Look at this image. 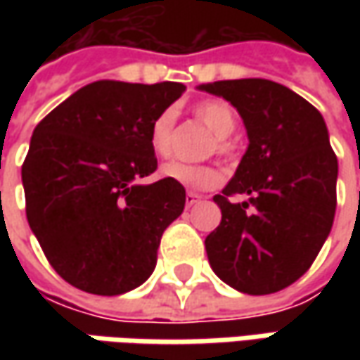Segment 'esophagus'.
I'll return each mask as SVG.
<instances>
[{"label": "esophagus", "mask_w": 360, "mask_h": 360, "mask_svg": "<svg viewBox=\"0 0 360 360\" xmlns=\"http://www.w3.org/2000/svg\"><path fill=\"white\" fill-rule=\"evenodd\" d=\"M200 194H196V192H188L186 194V206L190 208V206H194L196 202H200Z\"/></svg>", "instance_id": "1"}]
</instances>
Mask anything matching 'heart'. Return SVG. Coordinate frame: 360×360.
<instances>
[{
    "label": "heart",
    "mask_w": 360,
    "mask_h": 360,
    "mask_svg": "<svg viewBox=\"0 0 360 360\" xmlns=\"http://www.w3.org/2000/svg\"><path fill=\"white\" fill-rule=\"evenodd\" d=\"M194 114L216 136V152L230 154L232 146L226 138H230L238 126V120H236L232 105L222 100H208V102L196 105ZM174 122H176V116L172 110H164L152 122L150 146H152V152L156 154V158H170V154H172ZM162 172L166 178H170L182 186L192 188V190H212L222 182V172L214 166H192V164L172 162V164H166L162 168Z\"/></svg>",
    "instance_id": "heart-1"
}]
</instances>
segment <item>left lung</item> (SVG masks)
Instances as JSON below:
<instances>
[{
    "label": "left lung",
    "mask_w": 360,
    "mask_h": 360,
    "mask_svg": "<svg viewBox=\"0 0 360 360\" xmlns=\"http://www.w3.org/2000/svg\"><path fill=\"white\" fill-rule=\"evenodd\" d=\"M240 114L248 148L214 202L208 262L244 295H272L311 269L333 229L339 162L321 112L283 84L246 77L202 84ZM232 195H244L242 202Z\"/></svg>",
    "instance_id": "1"
}]
</instances>
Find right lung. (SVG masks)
I'll return each mask as SVG.
<instances>
[{
    "instance_id": "1",
    "label": "right lung",
    "mask_w": 360,
    "mask_h": 360,
    "mask_svg": "<svg viewBox=\"0 0 360 360\" xmlns=\"http://www.w3.org/2000/svg\"><path fill=\"white\" fill-rule=\"evenodd\" d=\"M178 82L100 79L74 91L35 126L21 166L25 214L53 270L91 295L144 284L160 238L182 214L186 190L156 170L152 122L184 94Z\"/></svg>"
}]
</instances>
